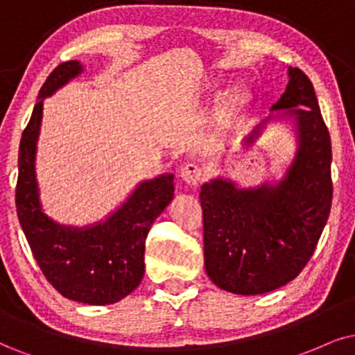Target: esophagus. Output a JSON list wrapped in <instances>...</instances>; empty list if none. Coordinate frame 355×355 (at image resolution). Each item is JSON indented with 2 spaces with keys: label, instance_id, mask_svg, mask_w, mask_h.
Returning a JSON list of instances; mask_svg holds the SVG:
<instances>
[{
  "label": "esophagus",
  "instance_id": "1",
  "mask_svg": "<svg viewBox=\"0 0 355 355\" xmlns=\"http://www.w3.org/2000/svg\"><path fill=\"white\" fill-rule=\"evenodd\" d=\"M180 177L182 180L188 183V185H198V183L203 180L205 177V170L196 164H187L185 167L180 170Z\"/></svg>",
  "mask_w": 355,
  "mask_h": 355
}]
</instances>
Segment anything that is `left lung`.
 <instances>
[{"mask_svg":"<svg viewBox=\"0 0 355 355\" xmlns=\"http://www.w3.org/2000/svg\"><path fill=\"white\" fill-rule=\"evenodd\" d=\"M268 116L245 137L252 146L267 123L293 119L297 152L275 185L241 188L230 178L201 187L205 268L214 285L236 295H262L293 280L315 252L333 201L331 137L315 88L288 67V85Z\"/></svg>","mask_w":355,"mask_h":355,"instance_id":"left-lung-1","label":"left lung"}]
</instances>
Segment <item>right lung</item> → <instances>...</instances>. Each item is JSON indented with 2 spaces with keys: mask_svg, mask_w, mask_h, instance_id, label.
<instances>
[{
  "mask_svg": "<svg viewBox=\"0 0 355 355\" xmlns=\"http://www.w3.org/2000/svg\"><path fill=\"white\" fill-rule=\"evenodd\" d=\"M82 71L78 60L64 62L40 88L21 137L16 209L35 262L62 297L85 304H113L132 293L144 277L146 237L173 198V173L139 183L114 213L92 226H64L44 213L35 178L44 98Z\"/></svg>",
  "mask_w": 355,
  "mask_h": 355,
  "instance_id": "obj_1",
  "label": "right lung"
}]
</instances>
